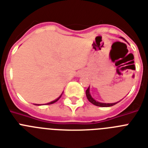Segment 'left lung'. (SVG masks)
<instances>
[{
    "label": "left lung",
    "instance_id": "1",
    "mask_svg": "<svg viewBox=\"0 0 148 148\" xmlns=\"http://www.w3.org/2000/svg\"><path fill=\"white\" fill-rule=\"evenodd\" d=\"M86 96H87V98L91 103H93L94 105L95 106H97V107H111V106H113V105H115L116 103H100L98 101H96L93 97L91 96V94L89 92V87L88 88V89L86 90Z\"/></svg>",
    "mask_w": 148,
    "mask_h": 148
}]
</instances>
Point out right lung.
I'll return each instance as SVG.
<instances>
[{"label":"right lung","mask_w":148,"mask_h":148,"mask_svg":"<svg viewBox=\"0 0 148 148\" xmlns=\"http://www.w3.org/2000/svg\"><path fill=\"white\" fill-rule=\"evenodd\" d=\"M62 95H63V94H62ZM62 95H60V96L59 97H58V98L57 99H56V100H54V101H51V102H50V103H47V104H52V103H55V102H57V101H58V100H59L60 98L61 97V96H62ZM35 105H37V104H35ZM38 105H39V104H38Z\"/></svg>","instance_id":"obj_1"}]
</instances>
